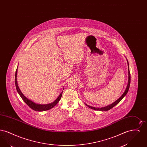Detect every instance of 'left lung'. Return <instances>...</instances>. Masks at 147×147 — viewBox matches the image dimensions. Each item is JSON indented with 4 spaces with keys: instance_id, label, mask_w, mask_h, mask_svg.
I'll return each instance as SVG.
<instances>
[{
    "instance_id": "left-lung-1",
    "label": "left lung",
    "mask_w": 147,
    "mask_h": 147,
    "mask_svg": "<svg viewBox=\"0 0 147 147\" xmlns=\"http://www.w3.org/2000/svg\"><path fill=\"white\" fill-rule=\"evenodd\" d=\"M127 63H128V84H127V88H126V90L125 91L124 93L122 95V96L119 98L118 100H117L115 102L112 103V104L109 105V106H105V107H104L97 108V107H92V106H89V105L86 104L87 106H88L89 108H90L91 109H93V110H95L105 111H108V110L111 109L112 107H113L115 106H116L117 104H119V102L121 101V100L124 98V96L127 94V93L128 92V90H129V85H130V83H131V74H130V71H129V64H128V61H127Z\"/></svg>"
}]
</instances>
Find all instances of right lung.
I'll return each instance as SVG.
<instances>
[{
  "instance_id": "right-lung-1",
  "label": "right lung",
  "mask_w": 147,
  "mask_h": 147,
  "mask_svg": "<svg viewBox=\"0 0 147 147\" xmlns=\"http://www.w3.org/2000/svg\"><path fill=\"white\" fill-rule=\"evenodd\" d=\"M16 77H17V69L16 70V72H15V86H16V88L17 91L18 92L19 94L20 95V96H21L22 99L24 100V101L28 105V106L32 109V110H35V111H46L48 110L49 109H51L52 107H53L55 106H56L58 102L59 101L61 98L62 97V92L61 93V94L59 95V96L58 97V98L56 99V100L53 102L52 103H51L49 104H47V105H40V104H35V102L31 101V100H28V98H26L21 92V91L20 90L19 86L18 85V83H17V79H16Z\"/></svg>"
}]
</instances>
